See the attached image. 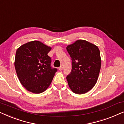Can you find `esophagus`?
Here are the masks:
<instances>
[{
	"mask_svg": "<svg viewBox=\"0 0 124 124\" xmlns=\"http://www.w3.org/2000/svg\"><path fill=\"white\" fill-rule=\"evenodd\" d=\"M59 70L60 71H62V66H60V67L59 68Z\"/></svg>",
	"mask_w": 124,
	"mask_h": 124,
	"instance_id": "esophagus-1",
	"label": "esophagus"
}]
</instances>
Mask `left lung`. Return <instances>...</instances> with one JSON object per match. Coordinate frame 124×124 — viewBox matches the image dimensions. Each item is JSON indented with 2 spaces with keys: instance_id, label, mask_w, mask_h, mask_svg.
I'll return each instance as SVG.
<instances>
[{
  "instance_id": "left-lung-1",
  "label": "left lung",
  "mask_w": 124,
  "mask_h": 124,
  "mask_svg": "<svg viewBox=\"0 0 124 124\" xmlns=\"http://www.w3.org/2000/svg\"><path fill=\"white\" fill-rule=\"evenodd\" d=\"M72 58V69L67 79L75 94L87 93L95 85L101 67L100 51L97 46L79 39L67 46Z\"/></svg>"
}]
</instances>
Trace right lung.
<instances>
[{
    "instance_id": "1",
    "label": "right lung",
    "mask_w": 124,
    "mask_h": 124,
    "mask_svg": "<svg viewBox=\"0 0 124 124\" xmlns=\"http://www.w3.org/2000/svg\"><path fill=\"white\" fill-rule=\"evenodd\" d=\"M51 47L39 40L29 42L18 47L16 52L15 67L20 83L27 90L40 94L46 90L57 69L50 66L48 53Z\"/></svg>"
}]
</instances>
